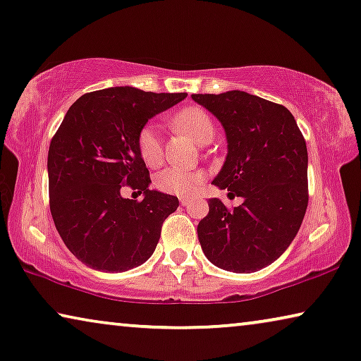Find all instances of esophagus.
<instances>
[{"mask_svg":"<svg viewBox=\"0 0 361 361\" xmlns=\"http://www.w3.org/2000/svg\"><path fill=\"white\" fill-rule=\"evenodd\" d=\"M180 205L182 207H189L190 205V198L189 197H180Z\"/></svg>","mask_w":361,"mask_h":361,"instance_id":"esophagus-1","label":"esophagus"}]
</instances>
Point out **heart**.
<instances>
[{
	"label": "heart",
	"mask_w": 361,
	"mask_h": 361,
	"mask_svg": "<svg viewBox=\"0 0 361 361\" xmlns=\"http://www.w3.org/2000/svg\"><path fill=\"white\" fill-rule=\"evenodd\" d=\"M176 122L182 130H185L197 143L203 145L208 137L215 133L210 116L202 109L187 107L176 116ZM138 149L143 161L148 166H158L163 159V145H161L159 130L156 123H146L138 133ZM202 182V176L197 172L169 168L156 177L154 184L159 190L172 193V195H189L193 193Z\"/></svg>",
	"instance_id": "1"
}]
</instances>
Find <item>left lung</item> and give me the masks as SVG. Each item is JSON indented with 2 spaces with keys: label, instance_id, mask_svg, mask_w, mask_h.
<instances>
[{
  "label": "left lung",
  "instance_id": "8db88e82",
  "mask_svg": "<svg viewBox=\"0 0 361 361\" xmlns=\"http://www.w3.org/2000/svg\"><path fill=\"white\" fill-rule=\"evenodd\" d=\"M223 125L228 153L212 184L241 197L229 212L219 198L197 233L216 267L252 274L288 249L307 208V149L295 117L280 104L244 91L192 94Z\"/></svg>",
  "mask_w": 361,
  "mask_h": 361
}]
</instances>
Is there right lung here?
<instances>
[{
	"mask_svg": "<svg viewBox=\"0 0 361 361\" xmlns=\"http://www.w3.org/2000/svg\"><path fill=\"white\" fill-rule=\"evenodd\" d=\"M185 97L117 86L85 94L68 109L49 148L50 212L66 247L87 267L120 274L153 255L179 200L149 189L138 133ZM123 185L143 191L144 200L122 197Z\"/></svg>",
	"mask_w": 361,
	"mask_h": 361,
	"instance_id": "right-lung-1",
	"label": "right lung"
}]
</instances>
